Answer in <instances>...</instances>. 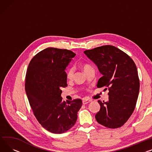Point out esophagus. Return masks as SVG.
<instances>
[{"label":"esophagus","mask_w":152,"mask_h":152,"mask_svg":"<svg viewBox=\"0 0 152 152\" xmlns=\"http://www.w3.org/2000/svg\"><path fill=\"white\" fill-rule=\"evenodd\" d=\"M92 102V100L90 99H88V98H83V104H86L90 102Z\"/></svg>","instance_id":"1"}]
</instances>
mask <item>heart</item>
I'll use <instances>...</instances> for the list:
<instances>
[{"label": "heart", "mask_w": 152, "mask_h": 152, "mask_svg": "<svg viewBox=\"0 0 152 152\" xmlns=\"http://www.w3.org/2000/svg\"><path fill=\"white\" fill-rule=\"evenodd\" d=\"M82 68L83 69L84 72L86 73L88 70H90V69H92V66H91L90 65L88 64H83L81 65ZM73 75H74V69L73 68H70L68 69V71L66 72V78L68 79H72L73 77Z\"/></svg>", "instance_id": "obj_1"}]
</instances>
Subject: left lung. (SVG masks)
Returning <instances> with one entry per match:
<instances>
[{"label": "left lung", "instance_id": "8db88e82", "mask_svg": "<svg viewBox=\"0 0 152 152\" xmlns=\"http://www.w3.org/2000/svg\"><path fill=\"white\" fill-rule=\"evenodd\" d=\"M84 53L102 75L97 87L109 90L107 102L98 101L100 109L95 115L96 121L109 128L122 126L133 114L139 95L136 64L128 54L113 46H102Z\"/></svg>", "mask_w": 152, "mask_h": 152}]
</instances>
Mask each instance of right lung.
Masks as SVG:
<instances>
[{"instance_id": "1", "label": "right lung", "mask_w": 152, "mask_h": 152, "mask_svg": "<svg viewBox=\"0 0 152 152\" xmlns=\"http://www.w3.org/2000/svg\"><path fill=\"white\" fill-rule=\"evenodd\" d=\"M76 54L72 50L48 48L30 62L25 89L38 122L53 133L66 132L75 124L82 100L62 102V87H67L66 67Z\"/></svg>"}]
</instances>
